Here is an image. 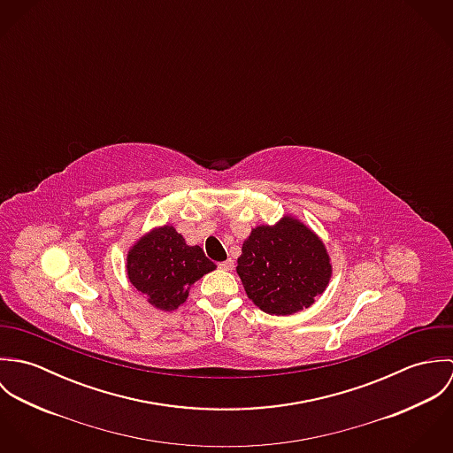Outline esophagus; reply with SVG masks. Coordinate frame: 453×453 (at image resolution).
Wrapping results in <instances>:
<instances>
[{"mask_svg": "<svg viewBox=\"0 0 453 453\" xmlns=\"http://www.w3.org/2000/svg\"><path fill=\"white\" fill-rule=\"evenodd\" d=\"M221 270H234V259L228 258L218 265Z\"/></svg>", "mask_w": 453, "mask_h": 453, "instance_id": "obj_1", "label": "esophagus"}]
</instances>
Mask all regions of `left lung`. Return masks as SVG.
<instances>
[{"mask_svg":"<svg viewBox=\"0 0 453 453\" xmlns=\"http://www.w3.org/2000/svg\"><path fill=\"white\" fill-rule=\"evenodd\" d=\"M248 298L270 316H293L323 295L333 275L323 239L300 218L284 214L251 228L237 259Z\"/></svg>","mask_w":453,"mask_h":453,"instance_id":"obj_1","label":"left lung"}]
</instances>
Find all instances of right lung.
<instances>
[{"instance_id":"obj_1","label":"right lung","mask_w":453,"mask_h":453,"mask_svg":"<svg viewBox=\"0 0 453 453\" xmlns=\"http://www.w3.org/2000/svg\"><path fill=\"white\" fill-rule=\"evenodd\" d=\"M216 270L200 246L187 244L174 225L153 226L139 235L127 251L126 272L130 284L157 311L180 309L198 279Z\"/></svg>"}]
</instances>
